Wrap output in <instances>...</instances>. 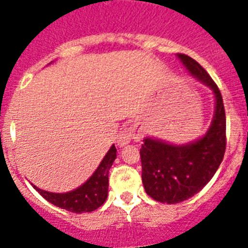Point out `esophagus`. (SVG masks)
<instances>
[{
    "mask_svg": "<svg viewBox=\"0 0 248 248\" xmlns=\"http://www.w3.org/2000/svg\"><path fill=\"white\" fill-rule=\"evenodd\" d=\"M134 138V134L131 133L129 129H125V130H123L122 133H120L119 135H118L117 138V144L118 146H120V148H123V146L128 145L129 143H130V140Z\"/></svg>",
    "mask_w": 248,
    "mask_h": 248,
    "instance_id": "34e87169",
    "label": "esophagus"
}]
</instances>
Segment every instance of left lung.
<instances>
[{
    "instance_id": "left-lung-1",
    "label": "left lung",
    "mask_w": 248,
    "mask_h": 248,
    "mask_svg": "<svg viewBox=\"0 0 248 248\" xmlns=\"http://www.w3.org/2000/svg\"><path fill=\"white\" fill-rule=\"evenodd\" d=\"M190 73L214 91L216 110L207 134L176 146L146 138L140 149L141 179L146 194L159 202L179 203L202 190L220 166L226 150V114L221 92L195 59L177 54Z\"/></svg>"
}]
</instances>
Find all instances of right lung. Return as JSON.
I'll return each mask as SVG.
<instances>
[{"mask_svg": "<svg viewBox=\"0 0 248 248\" xmlns=\"http://www.w3.org/2000/svg\"><path fill=\"white\" fill-rule=\"evenodd\" d=\"M117 157V148L111 146L100 165L91 176L88 181L83 184L80 187L73 190L67 194H54L41 190L33 185L34 189L42 195L43 198L50 203L58 206L67 211L83 214V212H92L104 203L108 196L109 186V170L113 165L114 160Z\"/></svg>", "mask_w": 248, "mask_h": 248, "instance_id": "add662e5", "label": "right lung"}]
</instances>
